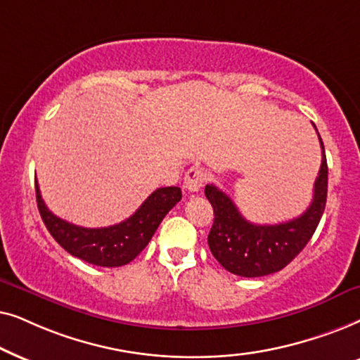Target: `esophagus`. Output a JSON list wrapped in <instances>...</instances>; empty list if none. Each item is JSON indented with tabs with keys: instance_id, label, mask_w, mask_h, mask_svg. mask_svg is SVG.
Instances as JSON below:
<instances>
[{
	"instance_id": "obj_1",
	"label": "esophagus",
	"mask_w": 360,
	"mask_h": 360,
	"mask_svg": "<svg viewBox=\"0 0 360 360\" xmlns=\"http://www.w3.org/2000/svg\"><path fill=\"white\" fill-rule=\"evenodd\" d=\"M205 179H207V176H205L202 167L193 166L191 169H188L184 176V188L188 189L189 193H198V191L202 188Z\"/></svg>"
}]
</instances>
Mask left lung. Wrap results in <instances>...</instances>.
I'll list each match as a JSON object with an SVG mask.
<instances>
[{
    "mask_svg": "<svg viewBox=\"0 0 360 360\" xmlns=\"http://www.w3.org/2000/svg\"><path fill=\"white\" fill-rule=\"evenodd\" d=\"M319 143L323 160L314 181L313 200L300 217L288 222L275 225L248 222L227 194L214 184L205 186V198L214 209V224L207 237L209 248L225 270L245 278L271 275L283 270L306 247L323 217L328 198V161L321 136Z\"/></svg>",
    "mask_w": 360,
    "mask_h": 360,
    "instance_id": "8db88e82",
    "label": "left lung"
}]
</instances>
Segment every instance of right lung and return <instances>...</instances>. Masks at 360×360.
I'll use <instances>...</instances> for the list:
<instances>
[{
  "label": "right lung",
  "mask_w": 360,
  "mask_h": 360,
  "mask_svg": "<svg viewBox=\"0 0 360 360\" xmlns=\"http://www.w3.org/2000/svg\"><path fill=\"white\" fill-rule=\"evenodd\" d=\"M183 198L179 188H160L140 205L131 217L102 229L79 227L57 217L47 209L36 184L37 209L54 240L80 260L97 266H123L140 255L155 236L165 215Z\"/></svg>",
  "instance_id": "add662e5"
}]
</instances>
